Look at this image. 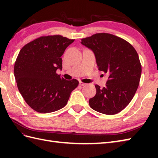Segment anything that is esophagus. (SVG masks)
I'll use <instances>...</instances> for the list:
<instances>
[{
  "label": "esophagus",
  "mask_w": 158,
  "mask_h": 158,
  "mask_svg": "<svg viewBox=\"0 0 158 158\" xmlns=\"http://www.w3.org/2000/svg\"><path fill=\"white\" fill-rule=\"evenodd\" d=\"M79 85H81V86H85L87 84L85 83H82V82H79Z\"/></svg>",
  "instance_id": "esophagus-1"
}]
</instances>
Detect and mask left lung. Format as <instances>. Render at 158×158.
<instances>
[{
	"label": "left lung",
	"instance_id": "obj_1",
	"mask_svg": "<svg viewBox=\"0 0 158 158\" xmlns=\"http://www.w3.org/2000/svg\"><path fill=\"white\" fill-rule=\"evenodd\" d=\"M91 49L98 70L106 73V86L96 85L90 107L106 115L118 113L130 102L139 85L141 65L135 49L125 40L108 33H98L81 39Z\"/></svg>",
	"mask_w": 158,
	"mask_h": 158
}]
</instances>
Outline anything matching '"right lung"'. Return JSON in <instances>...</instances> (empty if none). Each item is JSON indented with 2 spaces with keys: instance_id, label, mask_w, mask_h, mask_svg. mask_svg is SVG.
Wrapping results in <instances>:
<instances>
[{
  "instance_id": "right-lung-1",
  "label": "right lung",
  "mask_w": 158,
  "mask_h": 158,
  "mask_svg": "<svg viewBox=\"0 0 158 158\" xmlns=\"http://www.w3.org/2000/svg\"><path fill=\"white\" fill-rule=\"evenodd\" d=\"M74 41L60 35L41 36L20 50L14 66L15 81L23 98L36 111L63 108L78 85L77 79L68 81L56 73L62 69L61 56Z\"/></svg>"
}]
</instances>
